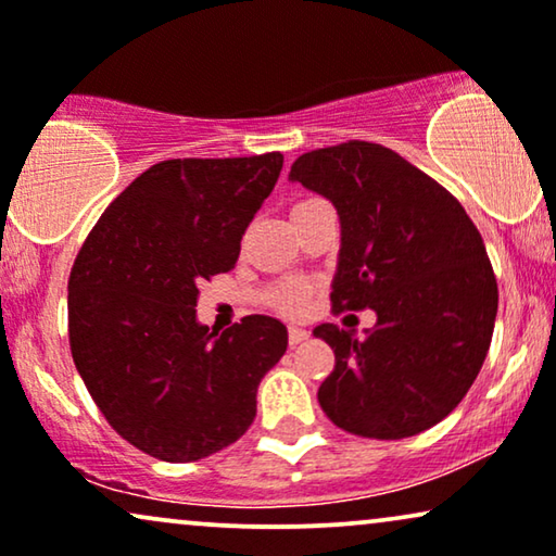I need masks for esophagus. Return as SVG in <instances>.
<instances>
[{
  "instance_id": "obj_1",
  "label": "esophagus",
  "mask_w": 556,
  "mask_h": 556,
  "mask_svg": "<svg viewBox=\"0 0 556 556\" xmlns=\"http://www.w3.org/2000/svg\"><path fill=\"white\" fill-rule=\"evenodd\" d=\"M307 330L305 328H300V326H290V346H298V343H302L307 339Z\"/></svg>"
}]
</instances>
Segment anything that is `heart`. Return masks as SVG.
I'll return each mask as SVG.
<instances>
[{"label":"heart","instance_id":"obj_1","mask_svg":"<svg viewBox=\"0 0 556 556\" xmlns=\"http://www.w3.org/2000/svg\"><path fill=\"white\" fill-rule=\"evenodd\" d=\"M300 205H307V202H300ZM311 294H313V287L307 282H285L277 287V292H274V305H277L279 311L298 315L307 307Z\"/></svg>","mask_w":556,"mask_h":556}]
</instances>
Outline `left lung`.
Wrapping results in <instances>:
<instances>
[{
	"label": "left lung",
	"instance_id": "left-lung-1",
	"mask_svg": "<svg viewBox=\"0 0 556 556\" xmlns=\"http://www.w3.org/2000/svg\"><path fill=\"white\" fill-rule=\"evenodd\" d=\"M290 181L326 197L341 223L330 300L375 311V328L313 330L336 367L323 413L367 439H405L444 420L480 375L497 285L480 230L439 181L367 140L302 153Z\"/></svg>",
	"mask_w": 556,
	"mask_h": 556
}]
</instances>
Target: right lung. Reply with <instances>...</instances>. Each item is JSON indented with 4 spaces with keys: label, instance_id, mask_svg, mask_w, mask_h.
Returning <instances> with one entry per match:
<instances>
[{
    "label": "right lung",
    "instance_id": "right-lung-1",
    "mask_svg": "<svg viewBox=\"0 0 556 556\" xmlns=\"http://www.w3.org/2000/svg\"><path fill=\"white\" fill-rule=\"evenodd\" d=\"M282 161H161L104 210L76 256V371L108 424L161 462H194L241 439L258 382L287 351L282 320L245 315L217 336L194 311L200 285L233 269Z\"/></svg>",
    "mask_w": 556,
    "mask_h": 556
}]
</instances>
